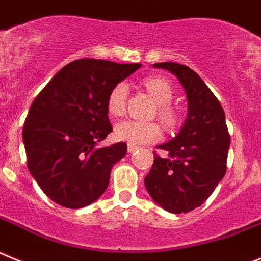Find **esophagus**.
I'll use <instances>...</instances> for the list:
<instances>
[{
    "instance_id": "1",
    "label": "esophagus",
    "mask_w": 261,
    "mask_h": 261,
    "mask_svg": "<svg viewBox=\"0 0 261 261\" xmlns=\"http://www.w3.org/2000/svg\"><path fill=\"white\" fill-rule=\"evenodd\" d=\"M138 149H139V147H136V145H133V144H127V151L130 152V153L138 151Z\"/></svg>"
}]
</instances>
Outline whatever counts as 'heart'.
<instances>
[{"label": "heart", "mask_w": 261, "mask_h": 261, "mask_svg": "<svg viewBox=\"0 0 261 261\" xmlns=\"http://www.w3.org/2000/svg\"><path fill=\"white\" fill-rule=\"evenodd\" d=\"M149 95L159 104L157 114L160 119L168 126H173L177 122V113L170 107L173 100V88L168 81L159 76H149L143 82ZM128 96V87L126 83H117L108 95V112L112 116L119 117L125 113L126 101ZM114 135L118 140L127 142L133 145H144L156 142L161 136V127L156 122H143L135 119H126L119 122L114 128Z\"/></svg>", "instance_id": "obj_1"}]
</instances>
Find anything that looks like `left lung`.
I'll return each instance as SVG.
<instances>
[{"mask_svg":"<svg viewBox=\"0 0 261 261\" xmlns=\"http://www.w3.org/2000/svg\"><path fill=\"white\" fill-rule=\"evenodd\" d=\"M177 76L185 88L189 113L174 139L159 145L168 156L154 153L144 178L147 191L170 213H187L200 206L226 173L230 135L225 112L212 91L194 70L175 62L154 63Z\"/></svg>","mask_w":261,"mask_h":261,"instance_id":"obj_1","label":"left lung"}]
</instances>
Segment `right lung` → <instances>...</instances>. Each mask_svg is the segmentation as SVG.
<instances>
[{
    "label": "right lung",
    "instance_id": "add662e5",
    "mask_svg": "<svg viewBox=\"0 0 261 261\" xmlns=\"http://www.w3.org/2000/svg\"><path fill=\"white\" fill-rule=\"evenodd\" d=\"M140 66L93 58L72 61L36 96L23 126L27 168L55 203L76 210L104 194L112 168L127 152L122 142L96 147L113 131L108 95Z\"/></svg>",
    "mask_w": 261,
    "mask_h": 261
}]
</instances>
